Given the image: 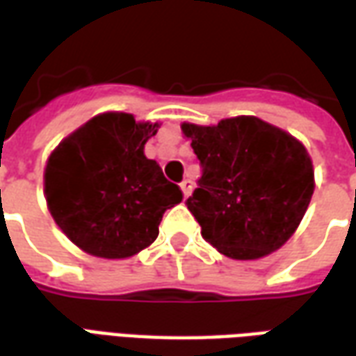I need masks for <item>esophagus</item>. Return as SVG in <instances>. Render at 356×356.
I'll return each instance as SVG.
<instances>
[{"instance_id": "34e87169", "label": "esophagus", "mask_w": 356, "mask_h": 356, "mask_svg": "<svg viewBox=\"0 0 356 356\" xmlns=\"http://www.w3.org/2000/svg\"><path fill=\"white\" fill-rule=\"evenodd\" d=\"M181 191L185 194V198H188L191 193H193V181H191V179H185V181L181 183Z\"/></svg>"}]
</instances>
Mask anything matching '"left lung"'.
Here are the masks:
<instances>
[{
    "label": "left lung",
    "mask_w": 356,
    "mask_h": 356,
    "mask_svg": "<svg viewBox=\"0 0 356 356\" xmlns=\"http://www.w3.org/2000/svg\"><path fill=\"white\" fill-rule=\"evenodd\" d=\"M200 160L186 208L202 236L231 259H261L282 248L314 191L313 160L293 135L255 116L217 125L181 124Z\"/></svg>",
    "instance_id": "1"
}]
</instances>
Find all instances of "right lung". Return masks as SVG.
<instances>
[{
  "label": "right lung",
  "mask_w": 356,
  "mask_h": 356,
  "mask_svg": "<svg viewBox=\"0 0 356 356\" xmlns=\"http://www.w3.org/2000/svg\"><path fill=\"white\" fill-rule=\"evenodd\" d=\"M160 124L102 112L58 143L43 171V193L58 229L86 254L125 259L158 236L163 211L183 200L145 145Z\"/></svg>",
  "instance_id": "right-lung-1"
}]
</instances>
